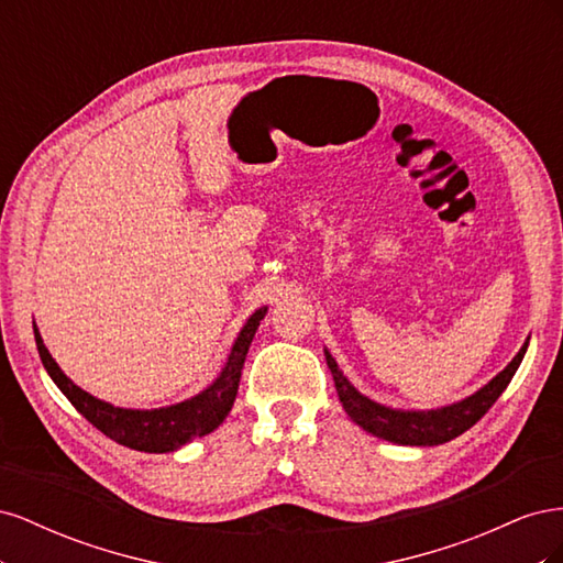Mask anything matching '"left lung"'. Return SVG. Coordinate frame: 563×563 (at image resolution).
<instances>
[{
	"mask_svg": "<svg viewBox=\"0 0 563 563\" xmlns=\"http://www.w3.org/2000/svg\"><path fill=\"white\" fill-rule=\"evenodd\" d=\"M526 347L528 343H523V347L519 350L515 360L507 364V368L500 371L498 376L488 385H484L479 391H474L472 397L457 404L437 408V411H397V408H387L371 401L347 383L333 356L329 352L323 354H327V364L333 373L338 399L343 404L345 413L360 424V428L380 439L395 441V444L401 446H437L460 437L465 430H470L476 420L484 418V413L496 404L509 380H512L523 360Z\"/></svg>",
	"mask_w": 563,
	"mask_h": 563,
	"instance_id": "1",
	"label": "left lung"
}]
</instances>
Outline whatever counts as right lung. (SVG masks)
Listing matches in <instances>:
<instances>
[{
    "instance_id": "add662e5",
    "label": "right lung",
    "mask_w": 563,
    "mask_h": 563,
    "mask_svg": "<svg viewBox=\"0 0 563 563\" xmlns=\"http://www.w3.org/2000/svg\"><path fill=\"white\" fill-rule=\"evenodd\" d=\"M265 312L267 308H261L251 314L240 338L234 340L223 373H220L211 387H207L201 395L192 399L180 401L176 406L155 408V411L117 408L108 401L91 397L89 391L77 387L60 371V366L54 362V356H51L48 350L44 347V340L37 327H35V340H37L42 364L48 371L51 380L60 387L63 395L70 399V404L93 424V428H98L106 437H110L122 446L145 451V453H168L190 444V441L197 437L213 432L218 424L225 420V416L230 413V408L234 404L236 387H240L249 345L255 331H258Z\"/></svg>"
}]
</instances>
